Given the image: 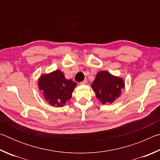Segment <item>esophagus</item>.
<instances>
[{"mask_svg": "<svg viewBox=\"0 0 160 160\" xmlns=\"http://www.w3.org/2000/svg\"><path fill=\"white\" fill-rule=\"evenodd\" d=\"M86 83H87V80H84L83 81H82V82H80V85H85Z\"/></svg>", "mask_w": 160, "mask_h": 160, "instance_id": "34e87169", "label": "esophagus"}]
</instances>
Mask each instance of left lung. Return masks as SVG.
<instances>
[{"label":"left lung","mask_w":160,"mask_h":160,"mask_svg":"<svg viewBox=\"0 0 160 160\" xmlns=\"http://www.w3.org/2000/svg\"><path fill=\"white\" fill-rule=\"evenodd\" d=\"M124 86L123 79L113 76L107 71L99 72L91 85L97 98L103 104L112 103L118 98Z\"/></svg>","instance_id":"obj_1"}]
</instances>
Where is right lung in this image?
Here are the masks:
<instances>
[{"label": "right lung", "instance_id": "add662e5", "mask_svg": "<svg viewBox=\"0 0 160 160\" xmlns=\"http://www.w3.org/2000/svg\"><path fill=\"white\" fill-rule=\"evenodd\" d=\"M77 83L67 80L61 70L42 75L39 79L38 86L48 104L57 107H63L71 98Z\"/></svg>", "mask_w": 160, "mask_h": 160}]
</instances>
